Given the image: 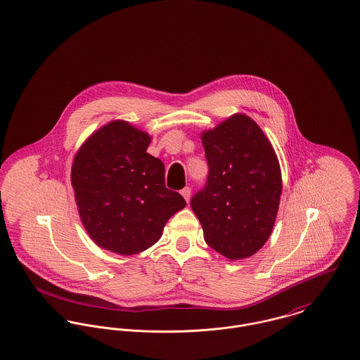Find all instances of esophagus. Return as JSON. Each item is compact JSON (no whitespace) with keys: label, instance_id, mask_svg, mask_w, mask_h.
<instances>
[{"label":"esophagus","instance_id":"obj_1","mask_svg":"<svg viewBox=\"0 0 360 360\" xmlns=\"http://www.w3.org/2000/svg\"><path fill=\"white\" fill-rule=\"evenodd\" d=\"M181 194L184 195V198L189 202V200H191V194H192V191H191V188L189 186H186V188H184L182 191H181Z\"/></svg>","mask_w":360,"mask_h":360}]
</instances>
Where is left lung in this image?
<instances>
[{"mask_svg":"<svg viewBox=\"0 0 360 360\" xmlns=\"http://www.w3.org/2000/svg\"><path fill=\"white\" fill-rule=\"evenodd\" d=\"M208 163L191 205L205 243L230 260L245 259L269 240L282 192L277 155L260 127L237 113L201 137Z\"/></svg>","mask_w":360,"mask_h":360,"instance_id":"obj_1","label":"left lung"}]
</instances>
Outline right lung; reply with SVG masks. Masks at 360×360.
I'll return each instance as SVG.
<instances>
[{
    "label": "right lung",
    "instance_id": "obj_1",
    "mask_svg": "<svg viewBox=\"0 0 360 360\" xmlns=\"http://www.w3.org/2000/svg\"><path fill=\"white\" fill-rule=\"evenodd\" d=\"M150 139L126 122L101 127L82 145L71 184L83 226L101 248L134 255L152 247L186 201L166 188L165 165L146 153Z\"/></svg>",
    "mask_w": 360,
    "mask_h": 360
}]
</instances>
